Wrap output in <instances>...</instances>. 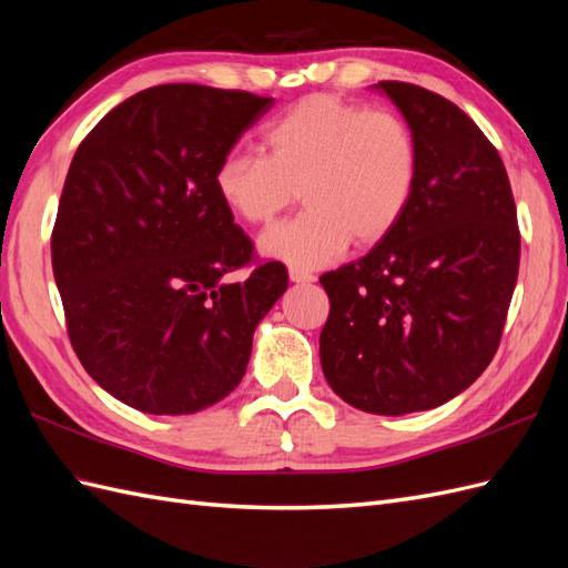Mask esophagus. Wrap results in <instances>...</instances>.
<instances>
[{"mask_svg":"<svg viewBox=\"0 0 568 568\" xmlns=\"http://www.w3.org/2000/svg\"><path fill=\"white\" fill-rule=\"evenodd\" d=\"M288 280L296 284H311V282H315V274L307 270H301V267H288Z\"/></svg>","mask_w":568,"mask_h":568,"instance_id":"obj_1","label":"esophagus"}]
</instances>
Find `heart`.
Returning <instances> with one entry per match:
<instances>
[{"label": "heart", "instance_id": "obj_1", "mask_svg": "<svg viewBox=\"0 0 568 568\" xmlns=\"http://www.w3.org/2000/svg\"><path fill=\"white\" fill-rule=\"evenodd\" d=\"M263 146L265 156L227 151L215 192L246 225H265L301 194L307 209L261 236L265 255L294 267L332 263L351 242H384L415 196L419 144L393 111L305 97L265 128Z\"/></svg>", "mask_w": 568, "mask_h": 568}]
</instances>
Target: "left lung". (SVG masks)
<instances>
[{
  "instance_id": "8db88e82",
  "label": "left lung",
  "mask_w": 568,
  "mask_h": 568,
  "mask_svg": "<svg viewBox=\"0 0 568 568\" xmlns=\"http://www.w3.org/2000/svg\"><path fill=\"white\" fill-rule=\"evenodd\" d=\"M419 144L400 225L320 277V359L338 398L372 415L432 409L471 386L500 346L521 234L500 153L474 120L419 84L379 82Z\"/></svg>"
}]
</instances>
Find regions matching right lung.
Listing matches in <instances>:
<instances>
[{
  "instance_id": "right-lung-1",
  "label": "right lung",
  "mask_w": 568,
  "mask_h": 568,
  "mask_svg": "<svg viewBox=\"0 0 568 568\" xmlns=\"http://www.w3.org/2000/svg\"><path fill=\"white\" fill-rule=\"evenodd\" d=\"M274 104L203 84L125 99L80 142L51 232L71 346L92 379L149 415H194L246 372L257 322L288 286L257 261L215 168ZM254 265L244 283L225 273Z\"/></svg>"
}]
</instances>
